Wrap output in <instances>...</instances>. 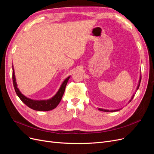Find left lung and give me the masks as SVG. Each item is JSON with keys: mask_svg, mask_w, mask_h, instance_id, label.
Returning <instances> with one entry per match:
<instances>
[{"mask_svg": "<svg viewBox=\"0 0 154 154\" xmlns=\"http://www.w3.org/2000/svg\"><path fill=\"white\" fill-rule=\"evenodd\" d=\"M141 80V74H140V78H139V83H138V85H137V88H136V91H137V90H138V88H139V85H140ZM134 96V94H133V96H132V97H131V99H130V100H129V102H128V103H130V102L132 101V100L133 99ZM121 109H116V110H107V109H103L98 108V110H101V111H103V112H116V111H118V110H121Z\"/></svg>", "mask_w": 154, "mask_h": 154, "instance_id": "obj_1", "label": "left lung"}]
</instances>
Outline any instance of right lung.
Returning a JSON list of instances; mask_svg holds the SVG:
<instances>
[{
	"mask_svg": "<svg viewBox=\"0 0 154 154\" xmlns=\"http://www.w3.org/2000/svg\"><path fill=\"white\" fill-rule=\"evenodd\" d=\"M13 86L15 88V91L17 93V96L20 99V100L26 104L29 108L33 109L35 110L38 111H49L55 109L58 106L59 103L61 101L63 93L65 92V88L67 85V83L69 81V79L71 76H68L66 80H65L60 86L59 90L56 93V94L53 96L51 98L48 100H35L27 97L24 94H22V92L18 89L17 87V84L16 82V78L15 76V71H14L13 66Z\"/></svg>",
	"mask_w": 154,
	"mask_h": 154,
	"instance_id": "obj_1",
	"label": "right lung"
}]
</instances>
